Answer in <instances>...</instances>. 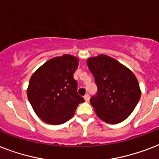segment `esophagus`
<instances>
[{"mask_svg": "<svg viewBox=\"0 0 159 159\" xmlns=\"http://www.w3.org/2000/svg\"><path fill=\"white\" fill-rule=\"evenodd\" d=\"M84 99H85V101H86V102H89V100H90L89 95H88V94L85 95V96H84Z\"/></svg>", "mask_w": 159, "mask_h": 159, "instance_id": "esophagus-1", "label": "esophagus"}]
</instances>
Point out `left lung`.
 Segmentation results:
<instances>
[{"mask_svg":"<svg viewBox=\"0 0 159 159\" xmlns=\"http://www.w3.org/2000/svg\"><path fill=\"white\" fill-rule=\"evenodd\" d=\"M87 63L98 89L97 96L90 100L97 116L108 124L125 120L133 112L141 96L135 75L105 54L89 57Z\"/></svg>","mask_w":159,"mask_h":159,"instance_id":"obj_1","label":"left lung"}]
</instances>
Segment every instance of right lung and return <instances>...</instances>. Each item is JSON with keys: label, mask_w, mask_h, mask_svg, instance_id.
I'll list each match as a JSON object with an SVG mask.
<instances>
[{"label": "right lung", "mask_w": 159, "mask_h": 159, "mask_svg": "<svg viewBox=\"0 0 159 159\" xmlns=\"http://www.w3.org/2000/svg\"><path fill=\"white\" fill-rule=\"evenodd\" d=\"M79 59L63 54L51 58L31 76L27 96L35 114L48 125H61L72 118L84 99L77 94L73 73Z\"/></svg>", "instance_id": "obj_1"}]
</instances>
